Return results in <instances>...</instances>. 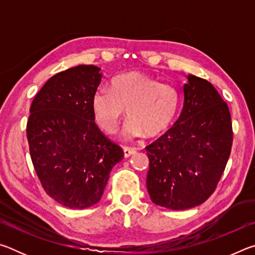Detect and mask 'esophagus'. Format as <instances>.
I'll list each match as a JSON object with an SVG mask.
<instances>
[{
    "label": "esophagus",
    "instance_id": "obj_1",
    "mask_svg": "<svg viewBox=\"0 0 255 255\" xmlns=\"http://www.w3.org/2000/svg\"><path fill=\"white\" fill-rule=\"evenodd\" d=\"M135 153H136V149H135V148L127 147V146H125V147H124V155H125V157L131 156V155L135 154Z\"/></svg>",
    "mask_w": 255,
    "mask_h": 255
}]
</instances>
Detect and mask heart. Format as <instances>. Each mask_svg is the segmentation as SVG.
<instances>
[{
  "label": "heart",
  "instance_id": "obj_1",
  "mask_svg": "<svg viewBox=\"0 0 255 255\" xmlns=\"http://www.w3.org/2000/svg\"><path fill=\"white\" fill-rule=\"evenodd\" d=\"M179 106L180 93L173 85L138 72L115 76L108 90H98L91 99L94 122L108 133L117 130L126 108L125 139L161 135L173 123Z\"/></svg>",
  "mask_w": 255,
  "mask_h": 255
}]
</instances>
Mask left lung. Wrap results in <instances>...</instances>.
<instances>
[{
	"instance_id": "1",
	"label": "left lung",
	"mask_w": 255,
	"mask_h": 255,
	"mask_svg": "<svg viewBox=\"0 0 255 255\" xmlns=\"http://www.w3.org/2000/svg\"><path fill=\"white\" fill-rule=\"evenodd\" d=\"M183 108L164 135L146 146V187L155 205L184 210L211 196L230 157L231 114L210 82L189 74Z\"/></svg>"
}]
</instances>
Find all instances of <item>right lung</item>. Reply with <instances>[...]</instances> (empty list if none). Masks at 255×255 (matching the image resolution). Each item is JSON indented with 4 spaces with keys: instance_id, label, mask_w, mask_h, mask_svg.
<instances>
[{
    "instance_id": "1",
    "label": "right lung",
    "mask_w": 255,
    "mask_h": 255,
    "mask_svg": "<svg viewBox=\"0 0 255 255\" xmlns=\"http://www.w3.org/2000/svg\"><path fill=\"white\" fill-rule=\"evenodd\" d=\"M100 70L79 65L57 73L30 107L27 138L34 170L47 195L72 209L98 204L111 169L124 157L94 123L91 99Z\"/></svg>"
}]
</instances>
